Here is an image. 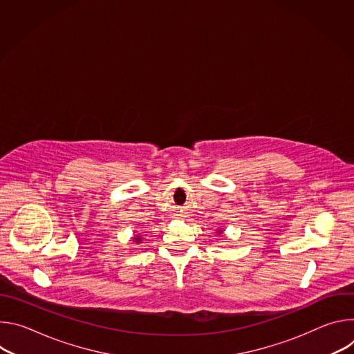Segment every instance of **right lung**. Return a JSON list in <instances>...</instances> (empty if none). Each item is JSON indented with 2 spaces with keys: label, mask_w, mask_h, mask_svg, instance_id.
Here are the masks:
<instances>
[{
  "label": "right lung",
  "mask_w": 354,
  "mask_h": 354,
  "mask_svg": "<svg viewBox=\"0 0 354 354\" xmlns=\"http://www.w3.org/2000/svg\"><path fill=\"white\" fill-rule=\"evenodd\" d=\"M137 239H138V241H140V238H137Z\"/></svg>",
  "instance_id": "obj_1"
}]
</instances>
